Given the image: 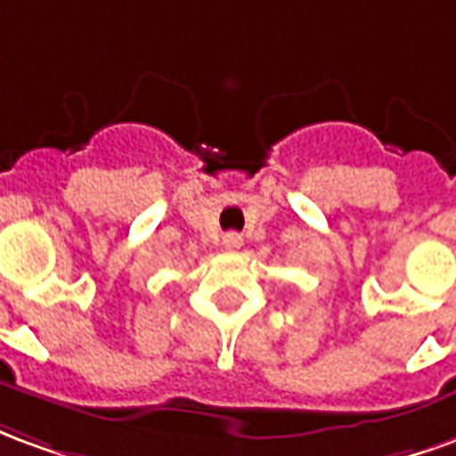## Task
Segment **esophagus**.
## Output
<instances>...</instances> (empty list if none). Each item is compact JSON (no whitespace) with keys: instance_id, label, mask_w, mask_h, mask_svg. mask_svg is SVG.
I'll return each instance as SVG.
<instances>
[{"instance_id":"obj_1","label":"esophagus","mask_w":456,"mask_h":456,"mask_svg":"<svg viewBox=\"0 0 456 456\" xmlns=\"http://www.w3.org/2000/svg\"><path fill=\"white\" fill-rule=\"evenodd\" d=\"M222 244H224L227 251H237V248H241V244H244V237H241L239 232H227V234L222 237Z\"/></svg>"}]
</instances>
